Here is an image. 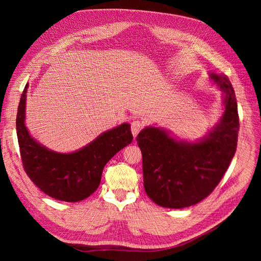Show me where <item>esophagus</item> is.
I'll return each mask as SVG.
<instances>
[{
	"mask_svg": "<svg viewBox=\"0 0 261 261\" xmlns=\"http://www.w3.org/2000/svg\"><path fill=\"white\" fill-rule=\"evenodd\" d=\"M144 127V124L141 123L140 121H133L132 125H130V129H132V134L134 137H137L138 133L141 130V128Z\"/></svg>",
	"mask_w": 261,
	"mask_h": 261,
	"instance_id": "1",
	"label": "esophagus"
}]
</instances>
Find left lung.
Returning a JSON list of instances; mask_svg holds the SVG:
<instances>
[{
    "instance_id": "1",
    "label": "left lung",
    "mask_w": 261,
    "mask_h": 261,
    "mask_svg": "<svg viewBox=\"0 0 261 261\" xmlns=\"http://www.w3.org/2000/svg\"><path fill=\"white\" fill-rule=\"evenodd\" d=\"M222 91V115L204 137L180 140L162 127L147 126L137 136L143 154L144 186L158 206L181 209L209 196L224 175L238 146L239 113L232 84L209 73Z\"/></svg>"
}]
</instances>
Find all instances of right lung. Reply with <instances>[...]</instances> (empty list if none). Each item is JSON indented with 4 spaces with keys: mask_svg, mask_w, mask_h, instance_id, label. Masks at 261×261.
Wrapping results in <instances>:
<instances>
[{
    "mask_svg": "<svg viewBox=\"0 0 261 261\" xmlns=\"http://www.w3.org/2000/svg\"><path fill=\"white\" fill-rule=\"evenodd\" d=\"M23 89L16 117V130L21 162L29 178L54 199L77 202L97 191L102 171L121 149L133 141L130 125L123 123L73 152L62 153L41 145L26 127V98Z\"/></svg>",
    "mask_w": 261,
    "mask_h": 261,
    "instance_id": "right-lung-1",
    "label": "right lung"
}]
</instances>
